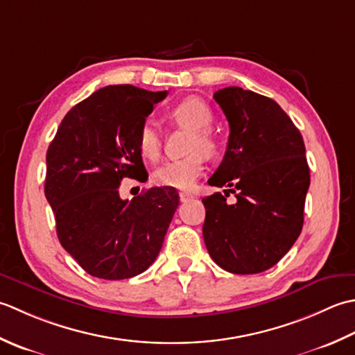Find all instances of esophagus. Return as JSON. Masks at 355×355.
Wrapping results in <instances>:
<instances>
[{
	"mask_svg": "<svg viewBox=\"0 0 355 355\" xmlns=\"http://www.w3.org/2000/svg\"><path fill=\"white\" fill-rule=\"evenodd\" d=\"M179 198H180V202H188V200H191V199H194V196L191 193H187V191H182V193H179Z\"/></svg>",
	"mask_w": 355,
	"mask_h": 355,
	"instance_id": "1",
	"label": "esophagus"
}]
</instances>
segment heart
Listing matches in <instances>:
<instances>
[{
    "label": "heart",
    "mask_w": 355,
    "mask_h": 355,
    "mask_svg": "<svg viewBox=\"0 0 355 355\" xmlns=\"http://www.w3.org/2000/svg\"><path fill=\"white\" fill-rule=\"evenodd\" d=\"M170 118L176 124L193 132L190 141V156L176 161L164 162L155 171V182L162 187L178 188V190H190L205 168V155H214L218 150V142L209 133L213 124V113L209 107L198 98H187L171 108ZM161 135L151 121L144 122L137 132V148L141 155L156 161L161 155Z\"/></svg>",
    "instance_id": "b5f03b06"
}]
</instances>
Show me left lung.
Wrapping results in <instances>:
<instances>
[{
	"mask_svg": "<svg viewBox=\"0 0 355 355\" xmlns=\"http://www.w3.org/2000/svg\"><path fill=\"white\" fill-rule=\"evenodd\" d=\"M214 99L225 113L230 137L208 184L227 187L223 191L234 193L236 202L227 204L220 193L202 199V233L220 268L257 274L276 265L302 231L309 188L305 144L271 98L227 87L216 92Z\"/></svg>",
	"mask_w": 355,
	"mask_h": 355,
	"instance_id": "8db88e82",
	"label": "left lung"
}]
</instances>
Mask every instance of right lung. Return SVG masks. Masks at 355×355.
I'll use <instances>...</instances> for the list:
<instances>
[{"label":"right lung","instance_id":"right-lung-1","mask_svg":"<svg viewBox=\"0 0 355 355\" xmlns=\"http://www.w3.org/2000/svg\"><path fill=\"white\" fill-rule=\"evenodd\" d=\"M165 92L107 85L76 104L47 150L44 193L62 248L93 277H135L155 262L179 205L175 188L122 200L124 178L148 179L137 132Z\"/></svg>","mask_w":355,"mask_h":355}]
</instances>
